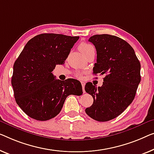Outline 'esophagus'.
Instances as JSON below:
<instances>
[{"label":"esophagus","instance_id":"obj_1","mask_svg":"<svg viewBox=\"0 0 154 154\" xmlns=\"http://www.w3.org/2000/svg\"><path fill=\"white\" fill-rule=\"evenodd\" d=\"M81 84H82V88H83V92L84 93H85V84H86V83H85L84 82H81Z\"/></svg>","mask_w":154,"mask_h":154}]
</instances>
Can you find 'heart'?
Wrapping results in <instances>:
<instances>
[{
	"label": "heart",
	"mask_w": 154,
	"mask_h": 154,
	"mask_svg": "<svg viewBox=\"0 0 154 154\" xmlns=\"http://www.w3.org/2000/svg\"><path fill=\"white\" fill-rule=\"evenodd\" d=\"M79 49L84 56L88 53H89L91 51L95 50V48H94L93 45L90 44V43H82L81 44L79 45ZM77 77L79 78H81L82 77V73H77Z\"/></svg>",
	"instance_id": "obj_1"
}]
</instances>
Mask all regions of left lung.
Masks as SVG:
<instances>
[{
    "label": "left lung",
    "instance_id": "obj_1",
    "mask_svg": "<svg viewBox=\"0 0 154 154\" xmlns=\"http://www.w3.org/2000/svg\"><path fill=\"white\" fill-rule=\"evenodd\" d=\"M97 51L93 74L105 75L102 86L88 82L86 93L93 104L85 111L99 122L116 118L131 104L140 82V63L127 41L110 34H96L89 38Z\"/></svg>",
    "mask_w": 154,
    "mask_h": 154
}]
</instances>
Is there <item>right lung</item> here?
<instances>
[{"label": "right lung", "mask_w": 154, "mask_h": 154, "mask_svg": "<svg viewBox=\"0 0 154 154\" xmlns=\"http://www.w3.org/2000/svg\"><path fill=\"white\" fill-rule=\"evenodd\" d=\"M79 38L41 34L25 45L14 64L11 85L16 102L29 117L50 120L60 113L68 95L83 93L79 81H61L52 72L57 64H64Z\"/></svg>", "instance_id": "add662e5"}]
</instances>
